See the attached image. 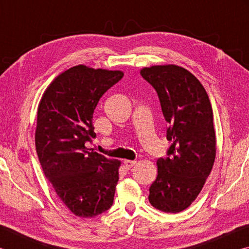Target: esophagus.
I'll use <instances>...</instances> for the list:
<instances>
[{"label": "esophagus", "mask_w": 249, "mask_h": 249, "mask_svg": "<svg viewBox=\"0 0 249 249\" xmlns=\"http://www.w3.org/2000/svg\"><path fill=\"white\" fill-rule=\"evenodd\" d=\"M135 165H136V161H135V160H124V166L127 170Z\"/></svg>", "instance_id": "1"}]
</instances>
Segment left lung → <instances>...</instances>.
I'll return each mask as SVG.
<instances>
[{
	"mask_svg": "<svg viewBox=\"0 0 249 249\" xmlns=\"http://www.w3.org/2000/svg\"><path fill=\"white\" fill-rule=\"evenodd\" d=\"M141 74L157 92L172 142L168 157L157 160L148 199L157 210L178 213L199 196L215 160L212 107L201 82L182 67H146Z\"/></svg>",
	"mask_w": 249,
	"mask_h": 249,
	"instance_id": "1",
	"label": "left lung"
}]
</instances>
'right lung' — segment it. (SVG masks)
Instances as JSON below:
<instances>
[{
	"label": "right lung",
	"instance_id": "right-lung-1",
	"mask_svg": "<svg viewBox=\"0 0 249 249\" xmlns=\"http://www.w3.org/2000/svg\"><path fill=\"white\" fill-rule=\"evenodd\" d=\"M123 75L119 70L74 66L59 74L41 96L36 151L46 178L75 216L94 217L113 204L121 161L86 144L95 137L92 119L100 99Z\"/></svg>",
	"mask_w": 249,
	"mask_h": 249
}]
</instances>
